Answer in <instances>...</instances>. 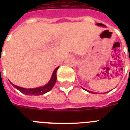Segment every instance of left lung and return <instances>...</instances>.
Listing matches in <instances>:
<instances>
[{
  "label": "left lung",
  "mask_w": 130,
  "mask_h": 130,
  "mask_svg": "<svg viewBox=\"0 0 130 130\" xmlns=\"http://www.w3.org/2000/svg\"><path fill=\"white\" fill-rule=\"evenodd\" d=\"M96 25H98V26H100V27H105V25H103V24H102V23H97ZM85 91H88L89 93H91L90 91H87V89H85Z\"/></svg>",
  "instance_id": "obj_1"
}]
</instances>
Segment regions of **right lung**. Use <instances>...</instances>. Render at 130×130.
<instances>
[{
  "label": "right lung",
  "instance_id": "1",
  "mask_svg": "<svg viewBox=\"0 0 130 130\" xmlns=\"http://www.w3.org/2000/svg\"><path fill=\"white\" fill-rule=\"evenodd\" d=\"M58 69H59V67H57L55 69L53 73L50 81L46 85L43 86V87L32 88V89H26V88H23V87H19L17 85H14L13 83H12L11 82L10 83H11V84L13 85L14 87H15L16 89H17L18 90L21 91L23 94L27 95H41L45 94L46 93L48 92L50 90H51V89L55 85L56 80H57L56 73H57V71Z\"/></svg>",
  "mask_w": 130,
  "mask_h": 130
}]
</instances>
